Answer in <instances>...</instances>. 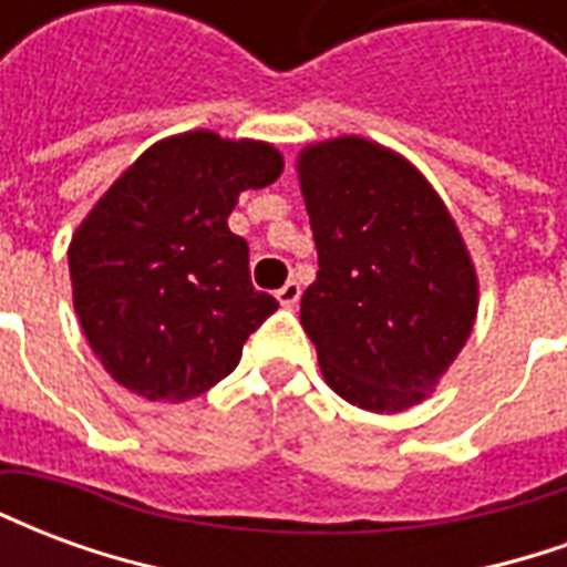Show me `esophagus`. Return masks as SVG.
Wrapping results in <instances>:
<instances>
[{
    "mask_svg": "<svg viewBox=\"0 0 567 567\" xmlns=\"http://www.w3.org/2000/svg\"><path fill=\"white\" fill-rule=\"evenodd\" d=\"M276 297H279V303L282 307H297V300H300V282H295V279H288V282L276 291Z\"/></svg>",
    "mask_w": 567,
    "mask_h": 567,
    "instance_id": "1",
    "label": "esophagus"
}]
</instances>
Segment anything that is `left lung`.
Segmentation results:
<instances>
[{"instance_id":"obj_1","label":"left lung","mask_w":567,"mask_h":567,"mask_svg":"<svg viewBox=\"0 0 567 567\" xmlns=\"http://www.w3.org/2000/svg\"><path fill=\"white\" fill-rule=\"evenodd\" d=\"M297 169L319 248L300 324L333 392L401 413L474 331L476 272L462 234L416 166L377 142L309 145Z\"/></svg>"}]
</instances>
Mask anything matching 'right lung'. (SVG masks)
I'll use <instances>...</instances> for the list:
<instances>
[{"instance_id": "add662e5", "label": "right lung", "mask_w": 567, "mask_h": 567, "mask_svg": "<svg viewBox=\"0 0 567 567\" xmlns=\"http://www.w3.org/2000/svg\"><path fill=\"white\" fill-rule=\"evenodd\" d=\"M279 173L272 145L194 130L151 145L84 218L69 246L75 312L124 389L148 401L209 392L279 309L227 227L239 194Z\"/></svg>"}]
</instances>
